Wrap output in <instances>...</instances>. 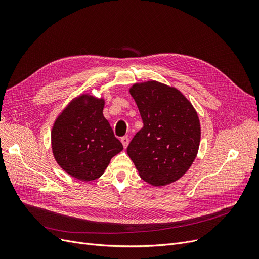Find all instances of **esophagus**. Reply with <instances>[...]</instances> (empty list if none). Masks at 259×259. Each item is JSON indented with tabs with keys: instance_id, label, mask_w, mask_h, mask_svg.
I'll use <instances>...</instances> for the list:
<instances>
[{
	"instance_id": "obj_1",
	"label": "esophagus",
	"mask_w": 259,
	"mask_h": 259,
	"mask_svg": "<svg viewBox=\"0 0 259 259\" xmlns=\"http://www.w3.org/2000/svg\"><path fill=\"white\" fill-rule=\"evenodd\" d=\"M120 142H121L122 146H124V148L126 149L128 147V145H129V138L128 137H122L120 139Z\"/></svg>"
}]
</instances>
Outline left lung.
<instances>
[{"mask_svg":"<svg viewBox=\"0 0 259 259\" xmlns=\"http://www.w3.org/2000/svg\"><path fill=\"white\" fill-rule=\"evenodd\" d=\"M129 91L144 127L134 135L127 153L145 182L155 187L174 183L198 152L197 112L180 90L156 80L134 84Z\"/></svg>","mask_w":259,"mask_h":259,"instance_id":"8db88e82","label":"left lung"}]
</instances>
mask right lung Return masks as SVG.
<instances>
[{
    "label": "right lung",
    "mask_w": 259,
    "mask_h": 259,
    "mask_svg": "<svg viewBox=\"0 0 259 259\" xmlns=\"http://www.w3.org/2000/svg\"><path fill=\"white\" fill-rule=\"evenodd\" d=\"M104 105L103 98L81 94L67 105L51 130L54 158L65 172L79 181L99 179L111 158L122 150L104 117Z\"/></svg>",
    "instance_id": "1"
}]
</instances>
